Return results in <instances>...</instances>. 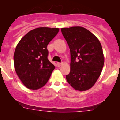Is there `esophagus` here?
Here are the masks:
<instances>
[{
	"mask_svg": "<svg viewBox=\"0 0 120 120\" xmlns=\"http://www.w3.org/2000/svg\"><path fill=\"white\" fill-rule=\"evenodd\" d=\"M62 63H57V65L58 67H60L62 65Z\"/></svg>",
	"mask_w": 120,
	"mask_h": 120,
	"instance_id": "34e87169",
	"label": "esophagus"
}]
</instances>
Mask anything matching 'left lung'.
Masks as SVG:
<instances>
[{
  "instance_id": "8db88e82",
  "label": "left lung",
  "mask_w": 120,
  "mask_h": 120,
  "mask_svg": "<svg viewBox=\"0 0 120 120\" xmlns=\"http://www.w3.org/2000/svg\"><path fill=\"white\" fill-rule=\"evenodd\" d=\"M61 31L70 48L69 84L79 91L91 88L100 77L105 63L102 47L91 32L82 26L62 28Z\"/></svg>"
}]
</instances>
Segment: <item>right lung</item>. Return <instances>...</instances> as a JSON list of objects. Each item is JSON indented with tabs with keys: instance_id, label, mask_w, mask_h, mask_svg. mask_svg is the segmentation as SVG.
Masks as SVG:
<instances>
[{
	"instance_id": "obj_1",
	"label": "right lung",
	"mask_w": 120,
	"mask_h": 120,
	"mask_svg": "<svg viewBox=\"0 0 120 120\" xmlns=\"http://www.w3.org/2000/svg\"><path fill=\"white\" fill-rule=\"evenodd\" d=\"M59 31L57 28H37L18 43L14 54V68L26 88L38 89L50 78L55 67L48 59L47 46Z\"/></svg>"
}]
</instances>
